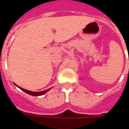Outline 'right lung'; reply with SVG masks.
Wrapping results in <instances>:
<instances>
[{"mask_svg": "<svg viewBox=\"0 0 129 129\" xmlns=\"http://www.w3.org/2000/svg\"><path fill=\"white\" fill-rule=\"evenodd\" d=\"M14 84H15V85H16V86L17 87H19V89H20V90H22V91H24V92H25V93H28V94L30 95H33V96H40V95H42L45 94V93H47V92L49 90L51 89V88H50V89H47V90H44V91H42V92H32V91H29V90H25V89H22V88H21V87H20L18 86L17 85H16V84H15V83H14Z\"/></svg>", "mask_w": 129, "mask_h": 129, "instance_id": "obj_1", "label": "right lung"}]
</instances>
